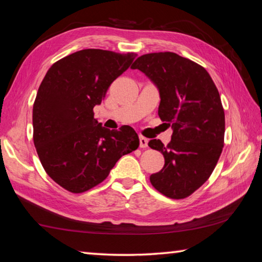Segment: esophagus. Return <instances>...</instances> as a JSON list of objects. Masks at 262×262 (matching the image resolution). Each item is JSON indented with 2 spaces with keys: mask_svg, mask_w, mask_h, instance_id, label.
<instances>
[{
  "mask_svg": "<svg viewBox=\"0 0 262 262\" xmlns=\"http://www.w3.org/2000/svg\"><path fill=\"white\" fill-rule=\"evenodd\" d=\"M148 147V139L143 136H140V148H147Z\"/></svg>",
  "mask_w": 262,
  "mask_h": 262,
  "instance_id": "1",
  "label": "esophagus"
}]
</instances>
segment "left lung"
<instances>
[{
    "label": "left lung",
    "mask_w": 262,
    "mask_h": 262,
    "mask_svg": "<svg viewBox=\"0 0 262 262\" xmlns=\"http://www.w3.org/2000/svg\"><path fill=\"white\" fill-rule=\"evenodd\" d=\"M130 68L156 85L159 118L173 128L166 147L161 140L149 141L165 159L150 183L167 198L184 199L208 180L223 149L225 119L219 90L205 68L172 52L144 54Z\"/></svg>",
    "instance_id": "8db88e82"
}]
</instances>
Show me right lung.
<instances>
[{
	"instance_id": "add662e5",
	"label": "right lung",
	"mask_w": 262,
	"mask_h": 262,
	"mask_svg": "<svg viewBox=\"0 0 262 262\" xmlns=\"http://www.w3.org/2000/svg\"><path fill=\"white\" fill-rule=\"evenodd\" d=\"M136 54L82 50L55 62L33 104V142L47 174L72 193L104 181L119 159L137 149L129 126L110 130L94 118L115 78Z\"/></svg>"
}]
</instances>
